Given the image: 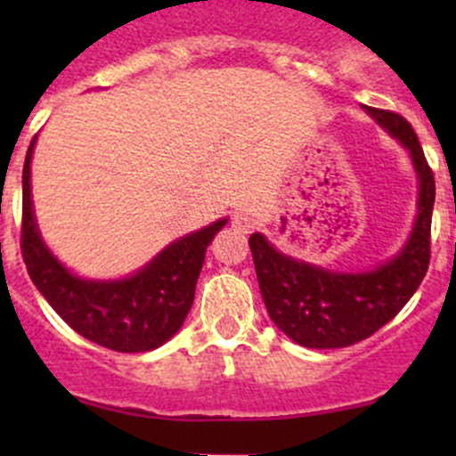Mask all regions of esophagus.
<instances>
[{
  "instance_id": "obj_1",
  "label": "esophagus",
  "mask_w": 456,
  "mask_h": 456,
  "mask_svg": "<svg viewBox=\"0 0 456 456\" xmlns=\"http://www.w3.org/2000/svg\"><path fill=\"white\" fill-rule=\"evenodd\" d=\"M232 227L236 229L238 233H249L251 229H254V218H251L249 214H245V211H236L232 218Z\"/></svg>"
}]
</instances>
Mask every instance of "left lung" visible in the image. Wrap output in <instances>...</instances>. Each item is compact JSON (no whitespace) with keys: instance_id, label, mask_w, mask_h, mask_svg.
<instances>
[{"instance_id":"obj_1","label":"left lung","mask_w":456,"mask_h":456,"mask_svg":"<svg viewBox=\"0 0 456 456\" xmlns=\"http://www.w3.org/2000/svg\"><path fill=\"white\" fill-rule=\"evenodd\" d=\"M366 112L408 150L417 174V218L397 256L372 271L342 273L284 256L262 233H251L257 284L269 317L306 348H342L370 338L403 309L430 265L435 176L411 123L390 110Z\"/></svg>"}]
</instances>
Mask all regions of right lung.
<instances>
[{
  "label": "right lung",
  "instance_id": "right-lung-1",
  "mask_svg": "<svg viewBox=\"0 0 456 456\" xmlns=\"http://www.w3.org/2000/svg\"><path fill=\"white\" fill-rule=\"evenodd\" d=\"M32 139L24 163L21 256L30 280L68 326L118 353L154 351L178 333L194 305L205 251L227 218L183 236L121 280H86L61 265L41 240L30 194Z\"/></svg>",
  "mask_w": 456,
  "mask_h": 456
}]
</instances>
